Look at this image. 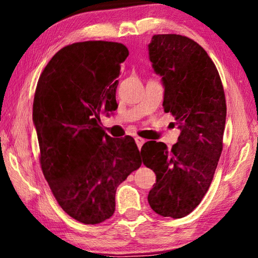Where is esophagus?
Wrapping results in <instances>:
<instances>
[{
  "label": "esophagus",
  "instance_id": "34e87169",
  "mask_svg": "<svg viewBox=\"0 0 258 258\" xmlns=\"http://www.w3.org/2000/svg\"><path fill=\"white\" fill-rule=\"evenodd\" d=\"M135 142H137V145H138L139 148H141L143 145H145L146 140L142 139V138H140V137H137V138H135Z\"/></svg>",
  "mask_w": 258,
  "mask_h": 258
}]
</instances>
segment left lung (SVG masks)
<instances>
[{
  "label": "left lung",
  "mask_w": 258,
  "mask_h": 258,
  "mask_svg": "<svg viewBox=\"0 0 258 258\" xmlns=\"http://www.w3.org/2000/svg\"><path fill=\"white\" fill-rule=\"evenodd\" d=\"M148 50L165 87L164 110L181 130L172 149L156 141L142 147L143 164L156 174L148 202L159 215L181 218L202 202L217 167L226 118L224 90L207 52L191 38L154 35Z\"/></svg>",
  "instance_id": "obj_1"
}]
</instances>
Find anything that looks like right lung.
Here are the masks:
<instances>
[{"instance_id": "1", "label": "right lung", "mask_w": 258, "mask_h": 258, "mask_svg": "<svg viewBox=\"0 0 258 258\" xmlns=\"http://www.w3.org/2000/svg\"><path fill=\"white\" fill-rule=\"evenodd\" d=\"M124 44L87 41L52 56L35 91L33 121L41 167L60 207L84 224L115 212L117 186L142 164L133 138L113 139L100 113L116 110Z\"/></svg>"}]
</instances>
